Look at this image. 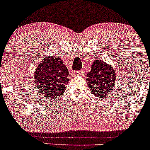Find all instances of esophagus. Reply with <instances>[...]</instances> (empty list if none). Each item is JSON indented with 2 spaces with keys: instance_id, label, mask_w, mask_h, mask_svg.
I'll use <instances>...</instances> for the list:
<instances>
[{
  "instance_id": "34e87169",
  "label": "esophagus",
  "mask_w": 150,
  "mask_h": 150,
  "mask_svg": "<svg viewBox=\"0 0 150 150\" xmlns=\"http://www.w3.org/2000/svg\"><path fill=\"white\" fill-rule=\"evenodd\" d=\"M82 71H76V72L74 73V74L76 75V76H79V75H82Z\"/></svg>"
}]
</instances>
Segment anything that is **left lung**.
Here are the masks:
<instances>
[{
	"label": "left lung",
	"mask_w": 150,
	"mask_h": 150,
	"mask_svg": "<svg viewBox=\"0 0 150 150\" xmlns=\"http://www.w3.org/2000/svg\"><path fill=\"white\" fill-rule=\"evenodd\" d=\"M116 74L113 67L103 60L95 61L91 64V71L86 75L88 89L95 96L104 98L112 89Z\"/></svg>",
	"instance_id": "left-lung-1"
}]
</instances>
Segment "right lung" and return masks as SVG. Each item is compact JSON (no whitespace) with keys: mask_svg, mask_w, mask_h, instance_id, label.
Instances as JSON below:
<instances>
[{"mask_svg":"<svg viewBox=\"0 0 150 150\" xmlns=\"http://www.w3.org/2000/svg\"><path fill=\"white\" fill-rule=\"evenodd\" d=\"M69 72L60 58L48 56L42 59L34 72V88L44 98L55 99L65 91Z\"/></svg>","mask_w":150,"mask_h":150,"instance_id":"obj_1","label":"right lung"}]
</instances>
